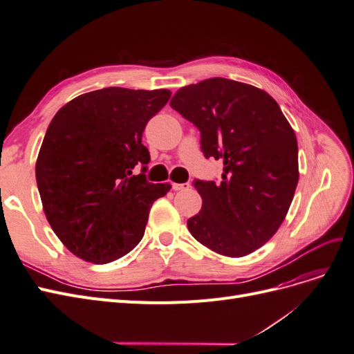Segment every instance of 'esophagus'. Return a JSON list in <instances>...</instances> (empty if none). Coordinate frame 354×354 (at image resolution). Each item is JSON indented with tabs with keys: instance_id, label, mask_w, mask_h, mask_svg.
Wrapping results in <instances>:
<instances>
[{
	"instance_id": "obj_1",
	"label": "esophagus",
	"mask_w": 354,
	"mask_h": 354,
	"mask_svg": "<svg viewBox=\"0 0 354 354\" xmlns=\"http://www.w3.org/2000/svg\"><path fill=\"white\" fill-rule=\"evenodd\" d=\"M171 187L173 190L178 192V190H187L189 189V183H171Z\"/></svg>"
}]
</instances>
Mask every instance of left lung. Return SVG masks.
Returning a JSON list of instances; mask_svg holds the SVG:
<instances>
[{"label":"left lung","instance_id":"8db88e82","mask_svg":"<svg viewBox=\"0 0 354 354\" xmlns=\"http://www.w3.org/2000/svg\"><path fill=\"white\" fill-rule=\"evenodd\" d=\"M169 104L198 128L205 158L224 165L220 183L194 181L202 208L187 220L192 236L221 255L251 254L279 229L292 202L294 130L272 95L233 80L187 85Z\"/></svg>","mask_w":354,"mask_h":354}]
</instances>
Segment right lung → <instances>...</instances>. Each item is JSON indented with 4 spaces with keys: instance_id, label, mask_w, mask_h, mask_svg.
<instances>
[{
    "instance_id": "1",
    "label": "right lung",
    "mask_w": 354,
    "mask_h": 354,
    "mask_svg": "<svg viewBox=\"0 0 354 354\" xmlns=\"http://www.w3.org/2000/svg\"><path fill=\"white\" fill-rule=\"evenodd\" d=\"M168 90L108 87L85 93L55 115L35 176L51 229L80 259L106 264L142 241L152 203L169 185L149 183L145 127ZM136 165L142 174L132 176Z\"/></svg>"
}]
</instances>
